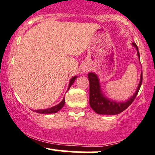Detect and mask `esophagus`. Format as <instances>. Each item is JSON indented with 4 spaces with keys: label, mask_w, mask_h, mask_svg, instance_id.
<instances>
[{
    "label": "esophagus",
    "mask_w": 155,
    "mask_h": 155,
    "mask_svg": "<svg viewBox=\"0 0 155 155\" xmlns=\"http://www.w3.org/2000/svg\"><path fill=\"white\" fill-rule=\"evenodd\" d=\"M89 68L87 67V66H86V67L84 68V71H85V72H86V71H89Z\"/></svg>",
    "instance_id": "1"
}]
</instances>
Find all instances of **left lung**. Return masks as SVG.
Wrapping results in <instances>:
<instances>
[{
	"label": "left lung",
	"instance_id": "8db88e82",
	"mask_svg": "<svg viewBox=\"0 0 155 155\" xmlns=\"http://www.w3.org/2000/svg\"><path fill=\"white\" fill-rule=\"evenodd\" d=\"M131 44L137 49V54L140 61V53L137 45L135 43H132ZM88 78L89 81V105L91 109L98 114L114 115L127 109L135 99L142 84L143 73L141 72L140 83L134 94L126 101H113L106 97L101 88L99 78L95 73L89 72L88 74Z\"/></svg>",
	"mask_w": 155,
	"mask_h": 155
}]
</instances>
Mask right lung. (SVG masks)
<instances>
[{
  "instance_id": "1",
  "label": "right lung",
  "mask_w": 155,
  "mask_h": 155,
  "mask_svg": "<svg viewBox=\"0 0 155 155\" xmlns=\"http://www.w3.org/2000/svg\"><path fill=\"white\" fill-rule=\"evenodd\" d=\"M77 76H74L73 78H71L70 79V81H69V87H68L67 91L70 89V87L71 86V85L73 84V83L74 82L75 79L77 78ZM65 104V98L62 100L60 104H58L56 106H53V107L49 108V109H38V110H34V111H36L37 113H40V114H52V113H56L58 112V111L61 110L63 107H64Z\"/></svg>"
}]
</instances>
